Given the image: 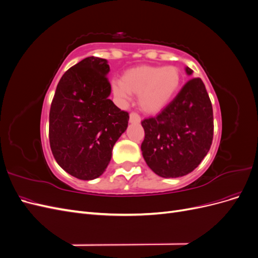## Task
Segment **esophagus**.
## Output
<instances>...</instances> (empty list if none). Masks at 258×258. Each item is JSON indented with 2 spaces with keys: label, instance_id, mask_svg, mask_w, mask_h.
<instances>
[{
  "label": "esophagus",
  "instance_id": "1",
  "mask_svg": "<svg viewBox=\"0 0 258 258\" xmlns=\"http://www.w3.org/2000/svg\"><path fill=\"white\" fill-rule=\"evenodd\" d=\"M140 121H141V116H140L137 112H131L130 113V122L139 123Z\"/></svg>",
  "mask_w": 258,
  "mask_h": 258
}]
</instances>
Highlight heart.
Returning <instances> with one entry per match:
<instances>
[{"label":"heart","instance_id":"b5f03b06","mask_svg":"<svg viewBox=\"0 0 258 258\" xmlns=\"http://www.w3.org/2000/svg\"><path fill=\"white\" fill-rule=\"evenodd\" d=\"M182 74L176 67L141 66L123 73L121 80L112 82L114 96L126 101L131 93L139 95L144 111L156 113L166 107L179 90Z\"/></svg>","mask_w":258,"mask_h":258}]
</instances>
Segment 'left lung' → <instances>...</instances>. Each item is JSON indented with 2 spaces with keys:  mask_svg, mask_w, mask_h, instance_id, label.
Listing matches in <instances>:
<instances>
[{
  "mask_svg": "<svg viewBox=\"0 0 258 258\" xmlns=\"http://www.w3.org/2000/svg\"><path fill=\"white\" fill-rule=\"evenodd\" d=\"M188 75L192 70L186 68ZM143 157L156 174L178 177L190 173L212 145L213 108L204 82L194 77L155 117L141 121Z\"/></svg>",
  "mask_w": 258,
  "mask_h": 258,
  "instance_id": "obj_1",
  "label": "left lung"
}]
</instances>
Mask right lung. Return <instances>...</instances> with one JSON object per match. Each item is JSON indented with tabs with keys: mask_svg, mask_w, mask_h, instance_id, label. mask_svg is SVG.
Segmentation results:
<instances>
[{
	"mask_svg": "<svg viewBox=\"0 0 258 258\" xmlns=\"http://www.w3.org/2000/svg\"><path fill=\"white\" fill-rule=\"evenodd\" d=\"M110 66L88 57L62 75L51 101L49 143L54 159L69 174L93 179L102 174L129 114L108 99Z\"/></svg>",
	"mask_w": 258,
	"mask_h": 258,
	"instance_id": "1",
	"label": "right lung"
}]
</instances>
